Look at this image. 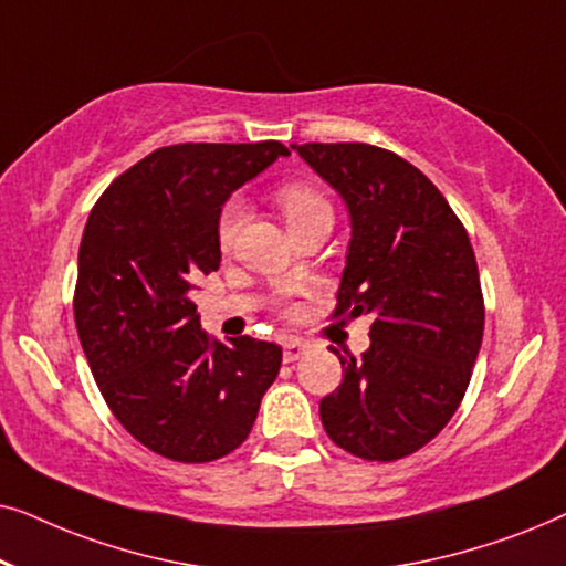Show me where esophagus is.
Segmentation results:
<instances>
[{"label": "esophagus", "mask_w": 566, "mask_h": 566, "mask_svg": "<svg viewBox=\"0 0 566 566\" xmlns=\"http://www.w3.org/2000/svg\"><path fill=\"white\" fill-rule=\"evenodd\" d=\"M306 353H308V343H304V339H285L283 343V360L285 363L304 358Z\"/></svg>", "instance_id": "esophagus-1"}]
</instances>
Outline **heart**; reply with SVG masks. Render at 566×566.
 Wrapping results in <instances>:
<instances>
[{"label":"heart","mask_w":566,"mask_h":566,"mask_svg":"<svg viewBox=\"0 0 566 566\" xmlns=\"http://www.w3.org/2000/svg\"><path fill=\"white\" fill-rule=\"evenodd\" d=\"M275 200H277V206H281L285 223H289V227L296 221L308 219V216L332 213L327 200H324L314 188H308V185H283V188L277 190ZM244 219H247V206L239 198H231L229 203L221 208V216H219L221 250H231V247H234L237 234H239V229H242Z\"/></svg>","instance_id":"b5f03b06"}]
</instances>
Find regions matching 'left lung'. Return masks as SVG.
<instances>
[{"instance_id":"obj_1","label":"left lung","mask_w":566,"mask_h":566,"mask_svg":"<svg viewBox=\"0 0 566 566\" xmlns=\"http://www.w3.org/2000/svg\"><path fill=\"white\" fill-rule=\"evenodd\" d=\"M343 198L350 242L335 314H374L370 345L322 399L327 436L368 461H397L446 428L474 368L484 301L467 229L397 154L370 144H291Z\"/></svg>"}]
</instances>
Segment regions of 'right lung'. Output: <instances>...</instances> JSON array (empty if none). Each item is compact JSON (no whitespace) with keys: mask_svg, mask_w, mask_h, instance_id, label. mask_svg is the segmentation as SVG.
<instances>
[{"mask_svg":"<svg viewBox=\"0 0 566 566\" xmlns=\"http://www.w3.org/2000/svg\"><path fill=\"white\" fill-rule=\"evenodd\" d=\"M281 142L177 144L123 172L80 244L74 319L107 407L149 451L182 463L239 448L281 370V347L211 343L192 291L221 265L219 216Z\"/></svg>","mask_w":566,"mask_h":566,"instance_id":"add662e5","label":"right lung"}]
</instances>
